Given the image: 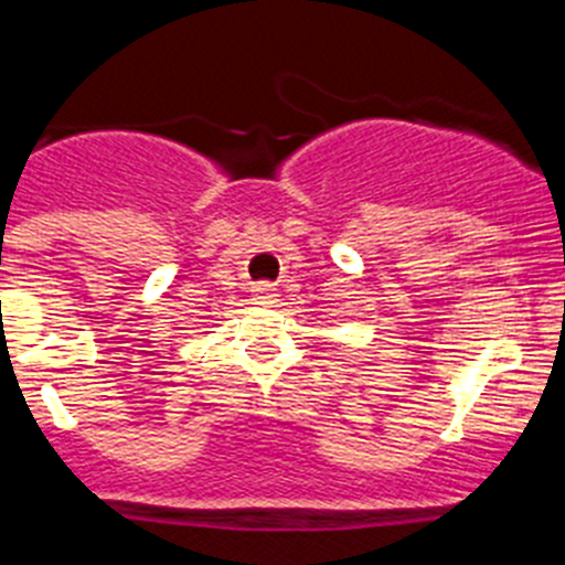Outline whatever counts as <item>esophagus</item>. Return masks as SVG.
<instances>
[{
    "label": "esophagus",
    "instance_id": "34e87169",
    "mask_svg": "<svg viewBox=\"0 0 565 565\" xmlns=\"http://www.w3.org/2000/svg\"><path fill=\"white\" fill-rule=\"evenodd\" d=\"M252 294L257 302H263V306H271L274 299H277V288H274L271 282H257V286L252 288Z\"/></svg>",
    "mask_w": 565,
    "mask_h": 565
}]
</instances>
